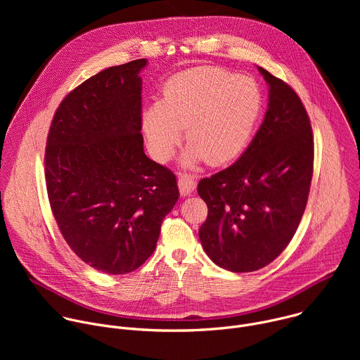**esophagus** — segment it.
Masks as SVG:
<instances>
[{
    "instance_id": "obj_1",
    "label": "esophagus",
    "mask_w": 360,
    "mask_h": 360,
    "mask_svg": "<svg viewBox=\"0 0 360 360\" xmlns=\"http://www.w3.org/2000/svg\"><path fill=\"white\" fill-rule=\"evenodd\" d=\"M178 186L182 195H189L196 188V181L186 172H178Z\"/></svg>"
}]
</instances>
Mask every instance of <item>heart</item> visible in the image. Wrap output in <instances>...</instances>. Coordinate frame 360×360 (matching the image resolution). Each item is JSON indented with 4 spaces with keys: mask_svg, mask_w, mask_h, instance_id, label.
I'll list each match as a JSON object with an SVG mask.
<instances>
[{
    "mask_svg": "<svg viewBox=\"0 0 360 360\" xmlns=\"http://www.w3.org/2000/svg\"><path fill=\"white\" fill-rule=\"evenodd\" d=\"M264 108V94L250 77L221 67H196L171 77L162 98L142 112V129L153 158L167 162L191 141L186 165L207 160L225 164L248 145Z\"/></svg>",
    "mask_w": 360,
    "mask_h": 360,
    "instance_id": "b5f03b06",
    "label": "heart"
}]
</instances>
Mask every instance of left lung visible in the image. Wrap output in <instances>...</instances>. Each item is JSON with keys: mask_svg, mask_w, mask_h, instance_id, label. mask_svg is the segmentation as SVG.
I'll use <instances>...</instances> for the list:
<instances>
[{"mask_svg": "<svg viewBox=\"0 0 360 360\" xmlns=\"http://www.w3.org/2000/svg\"><path fill=\"white\" fill-rule=\"evenodd\" d=\"M269 84L265 120L242 157L198 184L208 218L199 239L210 258L231 272L258 271L293 238L314 175V134L295 89L259 67Z\"/></svg>", "mask_w": 360, "mask_h": 360, "instance_id": "1", "label": "left lung"}]
</instances>
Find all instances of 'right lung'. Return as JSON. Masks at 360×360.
I'll return each mask as SVG.
<instances>
[{"instance_id":"add662e5","label":"right lung","mask_w":360,"mask_h":360,"mask_svg":"<svg viewBox=\"0 0 360 360\" xmlns=\"http://www.w3.org/2000/svg\"><path fill=\"white\" fill-rule=\"evenodd\" d=\"M145 65L110 67L74 88L46 136L45 185L60 232L81 261L110 275L149 258L179 198L175 174L143 152Z\"/></svg>"}]
</instances>
